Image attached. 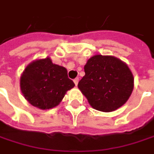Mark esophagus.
Listing matches in <instances>:
<instances>
[{
	"mask_svg": "<svg viewBox=\"0 0 154 154\" xmlns=\"http://www.w3.org/2000/svg\"><path fill=\"white\" fill-rule=\"evenodd\" d=\"M78 82H79V78H75V79H74V83H75V85L76 86H77Z\"/></svg>",
	"mask_w": 154,
	"mask_h": 154,
	"instance_id": "obj_1",
	"label": "esophagus"
}]
</instances>
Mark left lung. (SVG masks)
I'll use <instances>...</instances> for the list:
<instances>
[{"instance_id":"8db88e82","label":"left lung","mask_w":154,"mask_h":154,"mask_svg":"<svg viewBox=\"0 0 154 154\" xmlns=\"http://www.w3.org/2000/svg\"><path fill=\"white\" fill-rule=\"evenodd\" d=\"M78 89L95 110L113 112L129 99L134 77L128 65L112 56L95 55L85 65Z\"/></svg>"}]
</instances>
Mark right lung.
<instances>
[{"instance_id":"add662e5","label":"right lung","mask_w":154,"mask_h":154,"mask_svg":"<svg viewBox=\"0 0 154 154\" xmlns=\"http://www.w3.org/2000/svg\"><path fill=\"white\" fill-rule=\"evenodd\" d=\"M75 84L67 69L52 63L49 57L29 63L20 78V88L29 104L41 110L57 106Z\"/></svg>"}]
</instances>
